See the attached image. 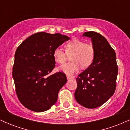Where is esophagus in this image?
<instances>
[{
  "label": "esophagus",
  "instance_id": "34e87169",
  "mask_svg": "<svg viewBox=\"0 0 130 130\" xmlns=\"http://www.w3.org/2000/svg\"><path fill=\"white\" fill-rule=\"evenodd\" d=\"M67 79H68V80H70V79H72L73 77L70 76H67Z\"/></svg>",
  "mask_w": 130,
  "mask_h": 130
}]
</instances>
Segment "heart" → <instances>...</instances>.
Listing matches in <instances>:
<instances>
[{
	"label": "heart",
	"instance_id": "b5f03b06",
	"mask_svg": "<svg viewBox=\"0 0 130 130\" xmlns=\"http://www.w3.org/2000/svg\"><path fill=\"white\" fill-rule=\"evenodd\" d=\"M70 57V62L59 67V69L68 75H72L80 69H85L92 63L95 57V50L90 44L74 38L65 44V52L60 47L53 51V57L56 62L63 63Z\"/></svg>",
	"mask_w": 130,
	"mask_h": 130
}]
</instances>
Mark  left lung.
Wrapping results in <instances>:
<instances>
[{
	"label": "left lung",
	"instance_id": "obj_1",
	"mask_svg": "<svg viewBox=\"0 0 130 130\" xmlns=\"http://www.w3.org/2000/svg\"><path fill=\"white\" fill-rule=\"evenodd\" d=\"M83 37L92 40L95 57L90 66L76 78L74 97L80 105L92 109L100 106L113 95L118 67L116 53L104 37L95 32H85Z\"/></svg>",
	"mask_w": 130,
	"mask_h": 130
}]
</instances>
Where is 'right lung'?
Here are the masks:
<instances>
[{
  "label": "right lung",
  "instance_id": "right-lung-1",
  "mask_svg": "<svg viewBox=\"0 0 130 130\" xmlns=\"http://www.w3.org/2000/svg\"><path fill=\"white\" fill-rule=\"evenodd\" d=\"M70 38L60 34L38 32L17 48L12 76L18 97L26 108L40 112L56 103L67 79L62 72L48 76L56 66L53 51Z\"/></svg>",
  "mask_w": 130,
  "mask_h": 130
}]
</instances>
